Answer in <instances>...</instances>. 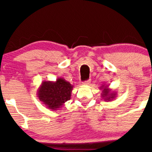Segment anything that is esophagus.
<instances>
[{"label":"esophagus","instance_id":"34e87169","mask_svg":"<svg viewBox=\"0 0 152 152\" xmlns=\"http://www.w3.org/2000/svg\"><path fill=\"white\" fill-rule=\"evenodd\" d=\"M90 82H91V80H85V81H84L82 84H83V85H89Z\"/></svg>","mask_w":152,"mask_h":152}]
</instances>
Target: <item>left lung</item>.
Returning <instances> with one entry per match:
<instances>
[{"mask_svg": "<svg viewBox=\"0 0 152 152\" xmlns=\"http://www.w3.org/2000/svg\"><path fill=\"white\" fill-rule=\"evenodd\" d=\"M100 89L101 91V97L105 101H112L117 96V93L112 91V89L109 88V85L107 84H103Z\"/></svg>", "mask_w": 152, "mask_h": 152, "instance_id": "1", "label": "left lung"}]
</instances>
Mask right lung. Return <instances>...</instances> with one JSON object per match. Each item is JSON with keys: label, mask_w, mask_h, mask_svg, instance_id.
<instances>
[{"label": "right lung", "mask_w": 152, "mask_h": 152, "mask_svg": "<svg viewBox=\"0 0 152 152\" xmlns=\"http://www.w3.org/2000/svg\"><path fill=\"white\" fill-rule=\"evenodd\" d=\"M73 88V85L62 77H58L56 81L44 80L38 88L37 96L48 109L58 110L71 99Z\"/></svg>", "instance_id": "obj_1"}]
</instances>
